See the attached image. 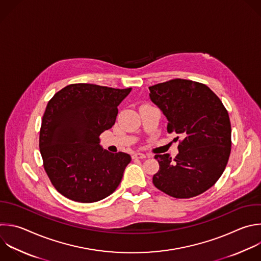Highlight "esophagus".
<instances>
[{
	"label": "esophagus",
	"instance_id": "esophagus-1",
	"mask_svg": "<svg viewBox=\"0 0 261 261\" xmlns=\"http://www.w3.org/2000/svg\"><path fill=\"white\" fill-rule=\"evenodd\" d=\"M132 158L133 159H145L146 155L144 153H142V152H134Z\"/></svg>",
	"mask_w": 261,
	"mask_h": 261
}]
</instances>
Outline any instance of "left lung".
Segmentation results:
<instances>
[{
    "label": "left lung",
    "instance_id": "obj_1",
    "mask_svg": "<svg viewBox=\"0 0 261 261\" xmlns=\"http://www.w3.org/2000/svg\"><path fill=\"white\" fill-rule=\"evenodd\" d=\"M149 99L168 121L169 133L180 137L179 153L155 154L156 189L177 199L203 194L219 179L227 164L231 128L227 111L204 84L175 79L149 87Z\"/></svg>",
    "mask_w": 261,
    "mask_h": 261
}]
</instances>
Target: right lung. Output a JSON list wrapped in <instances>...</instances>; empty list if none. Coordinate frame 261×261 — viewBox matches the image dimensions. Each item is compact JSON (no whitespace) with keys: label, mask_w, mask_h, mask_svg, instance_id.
Segmentation results:
<instances>
[{"label":"right lung","mask_w":261,"mask_h":261,"mask_svg":"<svg viewBox=\"0 0 261 261\" xmlns=\"http://www.w3.org/2000/svg\"><path fill=\"white\" fill-rule=\"evenodd\" d=\"M131 90L71 84L48 102L39 146L47 174L62 196L93 203L119 187L131 156L103 149L99 135L115 125L118 107Z\"/></svg>","instance_id":"right-lung-1"}]
</instances>
